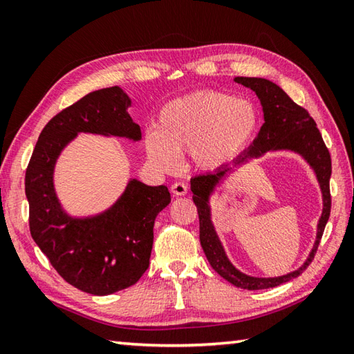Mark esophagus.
<instances>
[{
  "label": "esophagus",
  "instance_id": "esophagus-1",
  "mask_svg": "<svg viewBox=\"0 0 354 354\" xmlns=\"http://www.w3.org/2000/svg\"><path fill=\"white\" fill-rule=\"evenodd\" d=\"M170 190L175 196H184V194H187V185L184 183H175L171 184Z\"/></svg>",
  "mask_w": 354,
  "mask_h": 354
}]
</instances>
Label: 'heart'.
<instances>
[{"label": "heart", "mask_w": 354, "mask_h": 354, "mask_svg": "<svg viewBox=\"0 0 354 354\" xmlns=\"http://www.w3.org/2000/svg\"><path fill=\"white\" fill-rule=\"evenodd\" d=\"M260 126L261 112L254 102L222 91H196L161 109L158 131L146 135V152L162 171H175L179 153L185 152L198 170L216 171L243 155Z\"/></svg>", "instance_id": "1"}]
</instances>
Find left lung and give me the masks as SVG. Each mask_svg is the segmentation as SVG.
Wrapping results in <instances>:
<instances>
[{
	"instance_id": "obj_1",
	"label": "left lung",
	"mask_w": 354,
	"mask_h": 354,
	"mask_svg": "<svg viewBox=\"0 0 354 354\" xmlns=\"http://www.w3.org/2000/svg\"><path fill=\"white\" fill-rule=\"evenodd\" d=\"M236 84L252 89L260 99L263 108L265 123L260 127L257 138L254 140L250 149L237 160L208 175H199L193 178L192 192L193 202L199 214V240L209 265L225 280L234 284L236 288L248 290L269 289L288 283L293 278L303 274V270L310 265L315 252L318 250L319 240L324 232L326 223L330 217L332 198H330V176H332V160H330L328 149L324 145L317 123L304 108L298 106L283 89L274 82L261 77H236ZM278 149H289L301 156L315 171L323 193V214L319 221L317 240L315 241L310 257L304 265L292 273L280 277H252L243 274L229 261L226 253L211 221V207L209 198L215 187L223 178L239 165L257 159L266 151H277Z\"/></svg>"
}]
</instances>
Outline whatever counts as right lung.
Listing matches in <instances>:
<instances>
[{
	"instance_id": "right-lung-1",
	"label": "right lung",
	"mask_w": 354,
	"mask_h": 354,
	"mask_svg": "<svg viewBox=\"0 0 354 354\" xmlns=\"http://www.w3.org/2000/svg\"><path fill=\"white\" fill-rule=\"evenodd\" d=\"M131 103L120 86L82 97L44 127L26 171L33 240L66 283L91 295L123 290L146 272L153 223L170 204V193L133 178L108 209L74 217L59 202L53 175L59 155L80 132L140 141V126L127 114Z\"/></svg>"
}]
</instances>
